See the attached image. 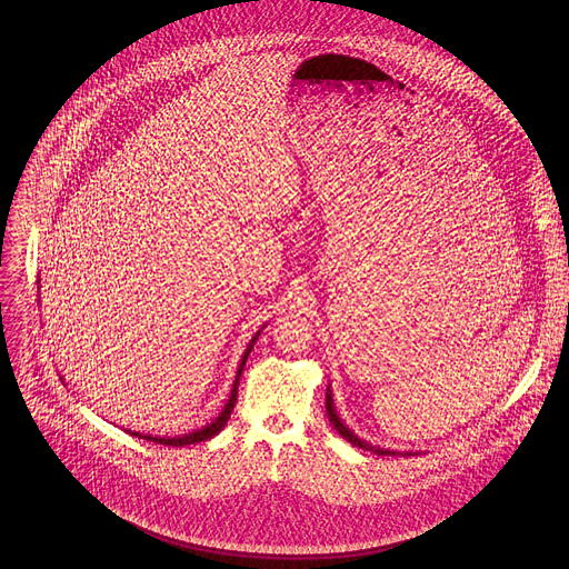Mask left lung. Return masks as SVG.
<instances>
[{
  "label": "left lung",
  "mask_w": 569,
  "mask_h": 569,
  "mask_svg": "<svg viewBox=\"0 0 569 569\" xmlns=\"http://www.w3.org/2000/svg\"><path fill=\"white\" fill-rule=\"evenodd\" d=\"M326 413H328V420L332 422V427L348 440V442H352L355 447H359V449H370V451H375V453H379V456H386V453H390V451H383V449H375V447H370L368 442H363V440H359L341 420H339V416H337V411H335V407H332V399H330V392H326Z\"/></svg>",
  "instance_id": "8db88e82"
}]
</instances>
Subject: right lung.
Listing matches in <instances>:
<instances>
[{"mask_svg": "<svg viewBox=\"0 0 569 569\" xmlns=\"http://www.w3.org/2000/svg\"><path fill=\"white\" fill-rule=\"evenodd\" d=\"M256 339H258V337H253V339L249 341L247 350H244L243 361H241V366H239V372H237V381H234V388H232L230 401H228V406L223 407V411L219 413V418H217L214 422H210L208 427H203V429H199V431L186 433V436H181V438H153V436H142V433H133V431H131V436H138V438L151 440V442H160V445H168V447H183V445H194V442H203V440H208V438L217 436V433H219V431L226 427V422H228V418H230L232 409H234V406H237V397H239V392H237V390H239V379H241L244 361H247V357H249V352H251V348H253Z\"/></svg>", "mask_w": 569, "mask_h": 569, "instance_id": "obj_1", "label": "right lung"}]
</instances>
